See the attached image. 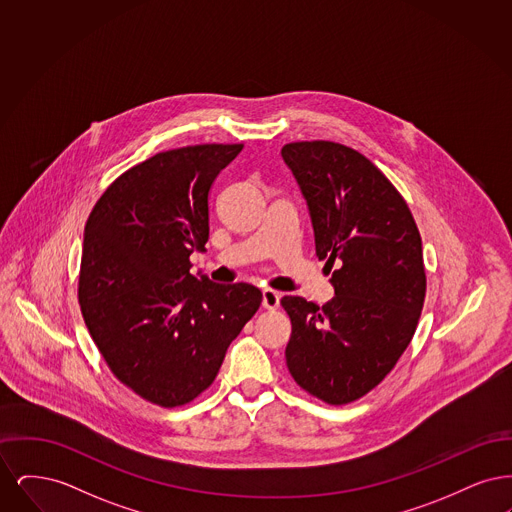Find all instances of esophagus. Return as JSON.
Segmentation results:
<instances>
[{
  "mask_svg": "<svg viewBox=\"0 0 512 512\" xmlns=\"http://www.w3.org/2000/svg\"><path fill=\"white\" fill-rule=\"evenodd\" d=\"M280 305V295L274 290H263V307L274 311Z\"/></svg>",
  "mask_w": 512,
  "mask_h": 512,
  "instance_id": "esophagus-1",
  "label": "esophagus"
}]
</instances>
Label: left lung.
<instances>
[{
	"instance_id": "left-lung-1",
	"label": "left lung",
	"mask_w": 512,
	"mask_h": 512,
	"mask_svg": "<svg viewBox=\"0 0 512 512\" xmlns=\"http://www.w3.org/2000/svg\"><path fill=\"white\" fill-rule=\"evenodd\" d=\"M282 157L307 199L315 249L334 297H282L292 320L286 365L328 405L374 390L413 340L426 295L422 240L405 199L365 155L336 142H293Z\"/></svg>"
}]
</instances>
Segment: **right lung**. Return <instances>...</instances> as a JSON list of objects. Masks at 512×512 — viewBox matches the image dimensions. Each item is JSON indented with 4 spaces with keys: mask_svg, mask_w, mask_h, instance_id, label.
<instances>
[{
    "mask_svg": "<svg viewBox=\"0 0 512 512\" xmlns=\"http://www.w3.org/2000/svg\"><path fill=\"white\" fill-rule=\"evenodd\" d=\"M244 144L157 153L122 172L86 228L78 301L101 357L126 388L172 409L207 390L261 305L251 284L190 274L209 240V192Z\"/></svg>",
    "mask_w": 512,
    "mask_h": 512,
    "instance_id": "add662e5",
    "label": "right lung"
}]
</instances>
